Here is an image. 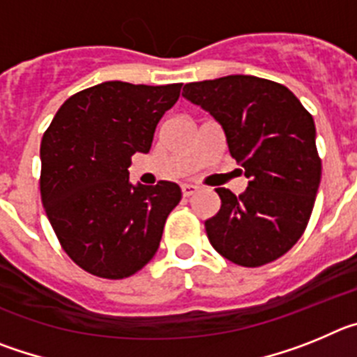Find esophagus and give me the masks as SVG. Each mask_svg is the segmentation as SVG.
<instances>
[{
	"label": "esophagus",
	"mask_w": 357,
	"mask_h": 357,
	"mask_svg": "<svg viewBox=\"0 0 357 357\" xmlns=\"http://www.w3.org/2000/svg\"><path fill=\"white\" fill-rule=\"evenodd\" d=\"M197 191H198V185H193V184L182 185V195H184V197H191V195H195Z\"/></svg>",
	"instance_id": "obj_1"
}]
</instances>
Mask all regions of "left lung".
<instances>
[{"mask_svg":"<svg viewBox=\"0 0 357 357\" xmlns=\"http://www.w3.org/2000/svg\"><path fill=\"white\" fill-rule=\"evenodd\" d=\"M182 96L225 132L248 188H218L222 207L206 222L218 254L239 266L279 259L307 227L321 176L313 116L282 84L250 75L191 82Z\"/></svg>","mask_w":357,"mask_h":357,"instance_id":"obj_1","label":"left lung"}]
</instances>
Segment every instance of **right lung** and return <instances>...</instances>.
I'll return each mask as SVG.
<instances>
[{"label": "right lung", "instance_id": "right-lung-1", "mask_svg": "<svg viewBox=\"0 0 357 357\" xmlns=\"http://www.w3.org/2000/svg\"><path fill=\"white\" fill-rule=\"evenodd\" d=\"M182 84L103 82L68 98L40 141V198L66 254L103 279L134 275L155 255L175 182L130 184L135 151L148 153L157 123Z\"/></svg>", "mask_w": 357, "mask_h": 357}]
</instances>
